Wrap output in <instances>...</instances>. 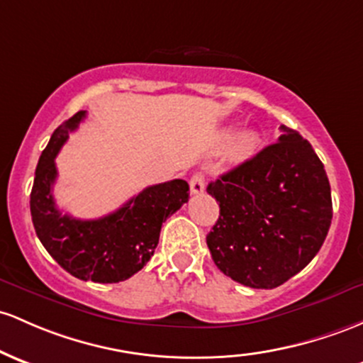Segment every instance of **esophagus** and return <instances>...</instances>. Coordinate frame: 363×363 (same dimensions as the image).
Returning <instances> with one entry per match:
<instances>
[{"label":"esophagus","instance_id":"obj_1","mask_svg":"<svg viewBox=\"0 0 363 363\" xmlns=\"http://www.w3.org/2000/svg\"><path fill=\"white\" fill-rule=\"evenodd\" d=\"M205 175L201 172H196L191 175L189 179V188H191V193L193 194H201L203 191H205Z\"/></svg>","mask_w":363,"mask_h":363}]
</instances>
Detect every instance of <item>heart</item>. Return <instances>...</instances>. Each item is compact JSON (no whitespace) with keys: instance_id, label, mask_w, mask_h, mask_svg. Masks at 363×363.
<instances>
[{"instance_id":"obj_1","label":"heart","mask_w":363,"mask_h":363,"mask_svg":"<svg viewBox=\"0 0 363 363\" xmlns=\"http://www.w3.org/2000/svg\"><path fill=\"white\" fill-rule=\"evenodd\" d=\"M234 136H236V127H225V129L218 134V145L227 146L230 141H233ZM258 143H260V138H258V134L253 133V130H246V133L240 134L233 145L234 157L236 158L252 157L255 150L258 148Z\"/></svg>"}]
</instances>
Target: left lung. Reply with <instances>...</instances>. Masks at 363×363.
<instances>
[{
    "instance_id": "1",
    "label": "left lung",
    "mask_w": 363,
    "mask_h": 363,
    "mask_svg": "<svg viewBox=\"0 0 363 363\" xmlns=\"http://www.w3.org/2000/svg\"><path fill=\"white\" fill-rule=\"evenodd\" d=\"M210 182L220 215L206 236L215 265L240 284L272 289L312 262L333 218L324 163L294 129Z\"/></svg>"
}]
</instances>
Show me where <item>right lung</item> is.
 Wrapping results in <instances>:
<instances>
[{
  "label": "right lung",
  "mask_w": 363,
  "mask_h": 363,
  "mask_svg": "<svg viewBox=\"0 0 363 363\" xmlns=\"http://www.w3.org/2000/svg\"><path fill=\"white\" fill-rule=\"evenodd\" d=\"M84 117L82 110L63 122L39 157L30 191V215L39 241L58 265L82 281L111 284L133 277L148 264L162 224L188 203L189 184L174 179L150 186L113 213L94 220L62 213L53 200L58 174L55 157Z\"/></svg>",
  "instance_id": "right-lung-1"
}]
</instances>
